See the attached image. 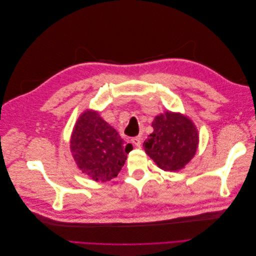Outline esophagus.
I'll list each match as a JSON object with an SVG mask.
<instances>
[{"label":"esophagus","mask_w":256,"mask_h":256,"mask_svg":"<svg viewBox=\"0 0 256 256\" xmlns=\"http://www.w3.org/2000/svg\"><path fill=\"white\" fill-rule=\"evenodd\" d=\"M141 141H142L141 136L134 138L132 140H131V142H132V144H134L136 147H141Z\"/></svg>","instance_id":"34e87169"}]
</instances>
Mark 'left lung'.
I'll use <instances>...</instances> for the list:
<instances>
[{
    "instance_id": "1",
    "label": "left lung",
    "mask_w": 256,
    "mask_h": 256,
    "mask_svg": "<svg viewBox=\"0 0 256 256\" xmlns=\"http://www.w3.org/2000/svg\"><path fill=\"white\" fill-rule=\"evenodd\" d=\"M152 132L143 143L145 152L164 171L178 172L196 156L198 131L187 115L166 111L152 122Z\"/></svg>"
}]
</instances>
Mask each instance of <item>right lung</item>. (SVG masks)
<instances>
[{
  "mask_svg": "<svg viewBox=\"0 0 256 256\" xmlns=\"http://www.w3.org/2000/svg\"><path fill=\"white\" fill-rule=\"evenodd\" d=\"M132 145L122 140L98 111L80 114L70 136V152L81 172L95 182H108L118 176Z\"/></svg>",
  "mask_w": 256,
  "mask_h": 256,
  "instance_id": "obj_1",
  "label": "right lung"
}]
</instances>
